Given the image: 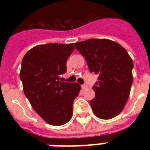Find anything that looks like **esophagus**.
I'll return each instance as SVG.
<instances>
[{
  "label": "esophagus",
  "instance_id": "esophagus-1",
  "mask_svg": "<svg viewBox=\"0 0 150 150\" xmlns=\"http://www.w3.org/2000/svg\"><path fill=\"white\" fill-rule=\"evenodd\" d=\"M82 87V89H86L87 88H88V86H87L86 85H83Z\"/></svg>",
  "mask_w": 150,
  "mask_h": 150
}]
</instances>
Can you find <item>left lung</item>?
I'll use <instances>...</instances> for the list:
<instances>
[{
	"mask_svg": "<svg viewBox=\"0 0 150 150\" xmlns=\"http://www.w3.org/2000/svg\"><path fill=\"white\" fill-rule=\"evenodd\" d=\"M85 57L89 71L98 75L93 87L96 96L90 100L93 114L108 120L125 108L132 84L133 61L127 50L107 39H89L75 43Z\"/></svg>",
	"mask_w": 150,
	"mask_h": 150,
	"instance_id": "obj_1",
	"label": "left lung"
}]
</instances>
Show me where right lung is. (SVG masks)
Returning a JSON list of instances; mask_svg holds the SVG:
<instances>
[{"mask_svg": "<svg viewBox=\"0 0 150 150\" xmlns=\"http://www.w3.org/2000/svg\"><path fill=\"white\" fill-rule=\"evenodd\" d=\"M74 43L37 45L22 61L20 79L24 93L35 111L49 125H63L72 117L73 102L79 94V85L60 81L66 72V62Z\"/></svg>", "mask_w": 150, "mask_h": 150, "instance_id": "add662e5", "label": "right lung"}]
</instances>
